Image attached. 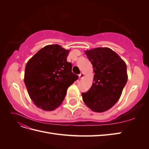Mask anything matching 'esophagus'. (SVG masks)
<instances>
[{
  "label": "esophagus",
  "mask_w": 149,
  "mask_h": 149,
  "mask_svg": "<svg viewBox=\"0 0 149 149\" xmlns=\"http://www.w3.org/2000/svg\"><path fill=\"white\" fill-rule=\"evenodd\" d=\"M84 77V74L83 73H81L79 74V79H82Z\"/></svg>",
  "instance_id": "1"
}]
</instances>
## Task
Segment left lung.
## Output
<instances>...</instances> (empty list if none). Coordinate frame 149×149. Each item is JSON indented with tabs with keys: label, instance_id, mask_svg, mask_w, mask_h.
Segmentation results:
<instances>
[{
	"label": "left lung",
	"instance_id": "left-lung-1",
	"mask_svg": "<svg viewBox=\"0 0 149 149\" xmlns=\"http://www.w3.org/2000/svg\"><path fill=\"white\" fill-rule=\"evenodd\" d=\"M85 54L93 65L94 74L92 86L81 94L83 100L94 112L106 111L121 96L127 81V66L109 48H95L86 50Z\"/></svg>",
	"mask_w": 149,
	"mask_h": 149
}]
</instances>
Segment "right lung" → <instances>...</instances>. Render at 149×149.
I'll return each mask as SVG.
<instances>
[{"label": "right lung", "instance_id": "add662e5", "mask_svg": "<svg viewBox=\"0 0 149 149\" xmlns=\"http://www.w3.org/2000/svg\"><path fill=\"white\" fill-rule=\"evenodd\" d=\"M70 50L57 44L44 47L25 66L24 83L30 99L38 107L50 111L63 101L67 89L78 78L66 59Z\"/></svg>", "mask_w": 149, "mask_h": 149}]
</instances>
